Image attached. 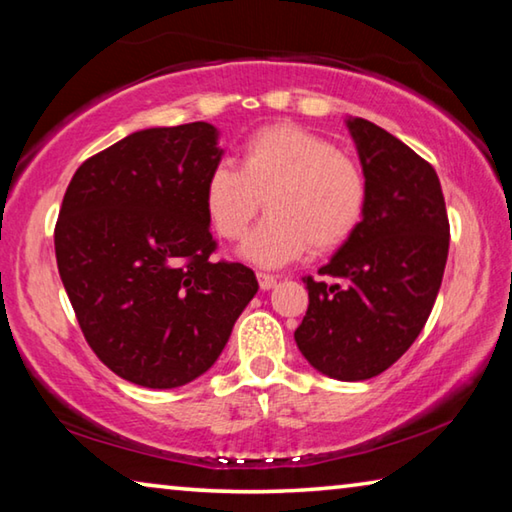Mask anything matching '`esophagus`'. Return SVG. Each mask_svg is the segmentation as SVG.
I'll return each mask as SVG.
<instances>
[{"instance_id":"1","label":"esophagus","mask_w":512,"mask_h":512,"mask_svg":"<svg viewBox=\"0 0 512 512\" xmlns=\"http://www.w3.org/2000/svg\"><path fill=\"white\" fill-rule=\"evenodd\" d=\"M257 280H259V289H262V291H271L277 284L275 277L268 275V273H257Z\"/></svg>"}]
</instances>
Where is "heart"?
Segmentation results:
<instances>
[{"label":"heart","mask_w":512,"mask_h":512,"mask_svg":"<svg viewBox=\"0 0 512 512\" xmlns=\"http://www.w3.org/2000/svg\"><path fill=\"white\" fill-rule=\"evenodd\" d=\"M266 219L241 244L250 264L280 268L307 250L345 244L366 212V178L325 137L293 124L259 128L244 142L241 169L219 162L207 173L205 210L216 232L241 239L262 210Z\"/></svg>","instance_id":"obj_1"}]
</instances>
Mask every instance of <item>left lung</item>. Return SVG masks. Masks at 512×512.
Returning a JSON list of instances; mask_svg holds the SVG:
<instances>
[{
  "instance_id": "left-lung-1",
  "label": "left lung",
  "mask_w": 512,
  "mask_h": 512,
  "mask_svg": "<svg viewBox=\"0 0 512 512\" xmlns=\"http://www.w3.org/2000/svg\"><path fill=\"white\" fill-rule=\"evenodd\" d=\"M345 126L366 178V212L320 275L296 329L302 357L325 377L363 381L391 368L418 339L443 282L449 221L436 171L368 119Z\"/></svg>"
}]
</instances>
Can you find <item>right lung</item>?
Masks as SVG:
<instances>
[{
	"mask_svg": "<svg viewBox=\"0 0 512 512\" xmlns=\"http://www.w3.org/2000/svg\"><path fill=\"white\" fill-rule=\"evenodd\" d=\"M221 155L207 121L144 128L85 160L65 192L60 280L85 341L131 384L201 377L259 289L248 266L210 257L205 180Z\"/></svg>",
	"mask_w": 512,
	"mask_h": 512,
	"instance_id": "obj_1",
	"label": "right lung"
}]
</instances>
